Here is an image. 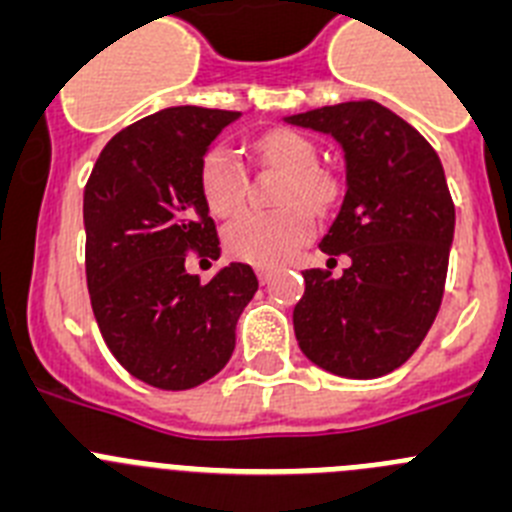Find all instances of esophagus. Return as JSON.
<instances>
[{
    "label": "esophagus",
    "instance_id": "esophagus-1",
    "mask_svg": "<svg viewBox=\"0 0 512 512\" xmlns=\"http://www.w3.org/2000/svg\"><path fill=\"white\" fill-rule=\"evenodd\" d=\"M270 278H273V267H257V280L260 283H267Z\"/></svg>",
    "mask_w": 512,
    "mask_h": 512
}]
</instances>
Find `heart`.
<instances>
[{
	"mask_svg": "<svg viewBox=\"0 0 512 512\" xmlns=\"http://www.w3.org/2000/svg\"><path fill=\"white\" fill-rule=\"evenodd\" d=\"M255 150L265 163L288 173L280 211H245L224 229V247L237 260L252 265H280L313 234V219L305 206L324 211L334 199V183L316 170L319 153L308 137L293 130H270L255 140ZM199 191L214 216H232L242 206L247 191L245 165L227 145L209 147L199 165ZM304 206L301 207L300 204Z\"/></svg>",
	"mask_w": 512,
	"mask_h": 512,
	"instance_id": "obj_1",
	"label": "heart"
}]
</instances>
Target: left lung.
<instances>
[{
  "instance_id": "left-lung-1",
  "label": "left lung",
  "mask_w": 512,
  "mask_h": 512,
  "mask_svg": "<svg viewBox=\"0 0 512 512\" xmlns=\"http://www.w3.org/2000/svg\"><path fill=\"white\" fill-rule=\"evenodd\" d=\"M344 150L347 191L319 242L347 255L339 278L306 270L293 308L301 352L339 377L398 370L434 324L454 242V204L436 150L377 101H344L285 117Z\"/></svg>"
}]
</instances>
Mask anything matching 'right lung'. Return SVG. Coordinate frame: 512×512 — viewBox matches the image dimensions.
Listing matches in <instances>:
<instances>
[{
	"label": "right lung",
	"mask_w": 512,
	"mask_h": 512,
	"mask_svg": "<svg viewBox=\"0 0 512 512\" xmlns=\"http://www.w3.org/2000/svg\"><path fill=\"white\" fill-rule=\"evenodd\" d=\"M239 112L168 107L124 127L101 150L84 188L86 285L109 352L160 390L196 388L234 352L255 270L229 262L209 283L186 252L219 257L199 165Z\"/></svg>",
	"instance_id": "add662e5"
}]
</instances>
